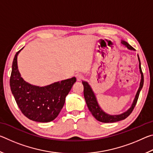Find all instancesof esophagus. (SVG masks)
Segmentation results:
<instances>
[{"label":"esophagus","mask_w":153,"mask_h":153,"mask_svg":"<svg viewBox=\"0 0 153 153\" xmlns=\"http://www.w3.org/2000/svg\"><path fill=\"white\" fill-rule=\"evenodd\" d=\"M76 77L77 79V81H81V80L84 79V76H83L82 75L80 74H77L76 75Z\"/></svg>","instance_id":"1"}]
</instances>
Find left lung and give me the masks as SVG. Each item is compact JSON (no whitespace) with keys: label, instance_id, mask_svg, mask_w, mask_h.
I'll return each instance as SVG.
<instances>
[{"label":"left lung","instance_id":"left-lung-1","mask_svg":"<svg viewBox=\"0 0 153 153\" xmlns=\"http://www.w3.org/2000/svg\"><path fill=\"white\" fill-rule=\"evenodd\" d=\"M121 44L123 45L124 46H126L127 48L129 49V50L134 51V48L132 47V46L129 45L128 42H126V41L122 40L121 41ZM138 61H139L140 72L141 74V80H140V87L138 90V91H137L135 98H134V102L132 103V105H131V107L129 108L128 111H126V112H124L123 113H121L120 115H111L105 113L104 111L100 108V106L98 105V103L97 102V98L95 97L94 93L92 91L91 87H90V86L88 84V83L84 81L82 82L83 86H84V95L85 100H86V105L88 106V107L89 111L91 112L92 115L94 116L96 120H97L98 121H99L100 122H102V123L117 122V121L125 120V119L128 117V116L130 115L131 113L132 112V111L134 110V108L136 105V102L138 101L140 92L141 89L142 88V86H143V84H144V76H143V73H142V71L140 60L138 55Z\"/></svg>","mask_w":153,"mask_h":153}]
</instances>
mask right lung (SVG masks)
I'll list each match as a JSON object with an SVG mask.
<instances>
[{"mask_svg":"<svg viewBox=\"0 0 153 153\" xmlns=\"http://www.w3.org/2000/svg\"><path fill=\"white\" fill-rule=\"evenodd\" d=\"M21 50L15 54L13 61L10 77L12 94L25 117L38 122H50L57 117L63 107L66 96L76 78L74 77L44 87L29 84L21 77L18 70L17 55Z\"/></svg>","mask_w":153,"mask_h":153,"instance_id":"right-lung-1","label":"right lung"}]
</instances>
